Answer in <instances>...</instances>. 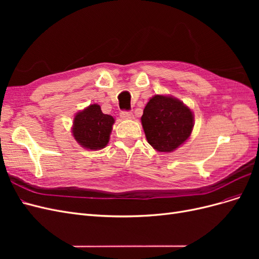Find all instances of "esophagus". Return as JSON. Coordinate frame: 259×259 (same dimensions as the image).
<instances>
[{
	"label": "esophagus",
	"instance_id": "obj_1",
	"mask_svg": "<svg viewBox=\"0 0 259 259\" xmlns=\"http://www.w3.org/2000/svg\"><path fill=\"white\" fill-rule=\"evenodd\" d=\"M120 116L124 120H131L133 119V113L131 111H122L120 113Z\"/></svg>",
	"mask_w": 259,
	"mask_h": 259
}]
</instances>
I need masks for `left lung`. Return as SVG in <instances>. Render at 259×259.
Returning a JSON list of instances; mask_svg holds the SVG:
<instances>
[{
    "label": "left lung",
    "mask_w": 259,
    "mask_h": 259,
    "mask_svg": "<svg viewBox=\"0 0 259 259\" xmlns=\"http://www.w3.org/2000/svg\"><path fill=\"white\" fill-rule=\"evenodd\" d=\"M142 123L148 143L160 152H170L190 137L193 115L180 100L155 95L144 109Z\"/></svg>",
    "instance_id": "left-lung-1"
}]
</instances>
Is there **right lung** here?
Segmentation results:
<instances>
[{"instance_id":"obj_1","label":"right lung","mask_w":259,"mask_h":259,"mask_svg":"<svg viewBox=\"0 0 259 259\" xmlns=\"http://www.w3.org/2000/svg\"><path fill=\"white\" fill-rule=\"evenodd\" d=\"M114 119L104 114L100 106L91 105L74 117L72 133L75 140L90 150H99L107 146Z\"/></svg>"}]
</instances>
